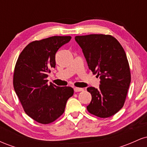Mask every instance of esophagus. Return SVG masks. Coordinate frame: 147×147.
<instances>
[{
  "label": "esophagus",
  "mask_w": 147,
  "mask_h": 147,
  "mask_svg": "<svg viewBox=\"0 0 147 147\" xmlns=\"http://www.w3.org/2000/svg\"><path fill=\"white\" fill-rule=\"evenodd\" d=\"M74 90H75V92H81V91H84V89L82 88L75 87L74 88Z\"/></svg>",
  "instance_id": "34e87169"
}]
</instances>
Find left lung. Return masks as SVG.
<instances>
[{
    "instance_id": "1",
    "label": "left lung",
    "mask_w": 147,
    "mask_h": 147,
    "mask_svg": "<svg viewBox=\"0 0 147 147\" xmlns=\"http://www.w3.org/2000/svg\"><path fill=\"white\" fill-rule=\"evenodd\" d=\"M88 68L100 79L98 89L88 87L92 99L87 110L99 117L113 115L124 106L131 83L129 62L119 41L111 35L77 36Z\"/></svg>"
}]
</instances>
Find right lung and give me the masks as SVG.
Masks as SVG:
<instances>
[{
  "instance_id": "add662e5",
  "label": "right lung",
  "mask_w": 147,
  "mask_h": 147,
  "mask_svg": "<svg viewBox=\"0 0 147 147\" xmlns=\"http://www.w3.org/2000/svg\"><path fill=\"white\" fill-rule=\"evenodd\" d=\"M70 39V36H54L31 42L16 61L14 90L26 114L41 124H49L59 117L73 95L71 87L47 84L48 73L56 65L55 54Z\"/></svg>"
}]
</instances>
